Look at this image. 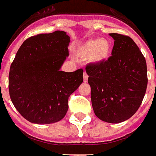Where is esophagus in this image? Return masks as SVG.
Segmentation results:
<instances>
[{
  "label": "esophagus",
  "instance_id": "obj_1",
  "mask_svg": "<svg viewBox=\"0 0 156 156\" xmlns=\"http://www.w3.org/2000/svg\"><path fill=\"white\" fill-rule=\"evenodd\" d=\"M88 77H89L88 76V75H87L86 71H85V72H84V75H83V80H84V82H86V81L88 80Z\"/></svg>",
  "mask_w": 156,
  "mask_h": 156
}]
</instances>
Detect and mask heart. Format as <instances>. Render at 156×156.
Here are the masks:
<instances>
[{"instance_id":"obj_1","label":"heart","mask_w":156,"mask_h":156,"mask_svg":"<svg viewBox=\"0 0 156 156\" xmlns=\"http://www.w3.org/2000/svg\"><path fill=\"white\" fill-rule=\"evenodd\" d=\"M110 52V44L106 40L92 39L87 41L77 48L76 53L83 57H90L93 61L106 59Z\"/></svg>"}]
</instances>
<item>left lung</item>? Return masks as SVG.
<instances>
[{"label": "left lung", "mask_w": 156, "mask_h": 156, "mask_svg": "<svg viewBox=\"0 0 156 156\" xmlns=\"http://www.w3.org/2000/svg\"><path fill=\"white\" fill-rule=\"evenodd\" d=\"M115 40L107 60L89 63L86 71L96 116L108 123L128 120L145 96L148 77L144 55L129 36L111 33Z\"/></svg>", "instance_id": "obj_1"}]
</instances>
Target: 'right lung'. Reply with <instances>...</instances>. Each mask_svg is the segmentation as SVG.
Masks as SVG:
<instances>
[{
    "label": "right lung",
    "instance_id": "add662e5",
    "mask_svg": "<svg viewBox=\"0 0 156 156\" xmlns=\"http://www.w3.org/2000/svg\"><path fill=\"white\" fill-rule=\"evenodd\" d=\"M70 36L61 30L38 34L23 42L9 72V94L16 109L31 123L61 120L68 99L83 82V70H61L69 55Z\"/></svg>",
    "mask_w": 156,
    "mask_h": 156
}]
</instances>
